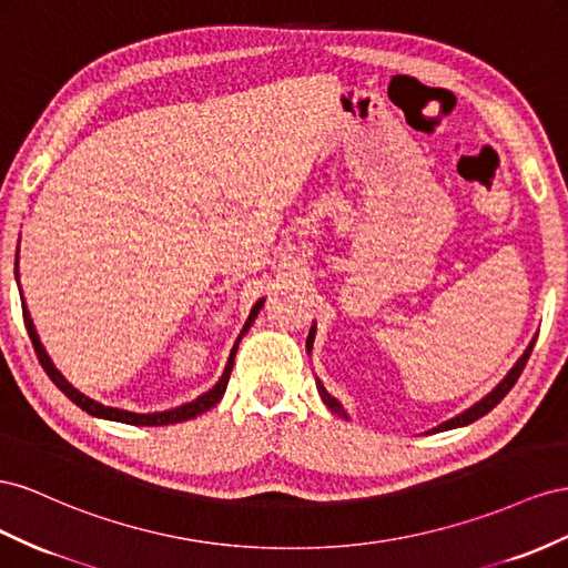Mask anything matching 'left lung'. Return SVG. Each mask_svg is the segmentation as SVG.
Masks as SVG:
<instances>
[{
	"mask_svg": "<svg viewBox=\"0 0 568 568\" xmlns=\"http://www.w3.org/2000/svg\"><path fill=\"white\" fill-rule=\"evenodd\" d=\"M314 335H316V323L312 326V331H310V337H306V352H312V347H314ZM538 337V335H536ZM536 337L530 339V345L526 347V352L518 356V362L509 368V374L501 378L493 390L485 395L480 402H476L474 407H468L466 412H462V414H457V416H452L449 420H443L440 426H435L433 430H428V433H443V430H452V428H462V426H468V424H474L476 418H480V416H485L488 414L493 407H497V404L501 402V397H505L511 387H514V383L518 381V376H521V371H524V366H526V362H528V356H530V352H532V345H536ZM316 387H318V395H321V399H323V404H326V407L333 412V414H337V416H343V418H349L347 416V412H345V407L343 404H339L326 387H323V383L316 378Z\"/></svg>",
	"mask_w": 568,
	"mask_h": 568,
	"instance_id": "1",
	"label": "left lung"
}]
</instances>
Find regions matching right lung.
Segmentation results:
<instances>
[{"mask_svg":"<svg viewBox=\"0 0 568 568\" xmlns=\"http://www.w3.org/2000/svg\"><path fill=\"white\" fill-rule=\"evenodd\" d=\"M16 268H19V254H16ZM16 278H19V271H16ZM19 293H21V304H23L26 328H28V335H30V339H32V347H36L38 359H40L42 368L47 371V376L52 378V383L59 387V390H61L63 395H67L73 404H78L80 409L88 412L90 416L106 418V420H121V424H128V426H169V424H181V420H190V418H194V416H200V414L212 409L214 404H219L221 397H223V393H225V385H229V378H231V371H233V362H235V352H237L240 339L245 337V333L250 331L254 318L258 316V312H262V306H264V297L252 306V312H250V316H247V321H245V326H242V331H240V335H237V339H235V345H233V349H231L229 364H225V368H223V376L219 378V383L212 387V390H206V393L200 395L197 399L181 404V407H173V409H166V412L138 414V412H128V409H119V407H106V404H102V402H97V399L83 395V393L78 390V387H73L67 378H63L61 371H59V368L54 366V362L50 359V354H47L44 345L40 343V335H38V331H36V323H32L30 312H28V306H26V300H23L21 283H19Z\"/></svg>","mask_w":568,"mask_h":568,"instance_id":"obj_1","label":"right lung"}]
</instances>
